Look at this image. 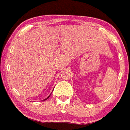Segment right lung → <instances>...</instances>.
<instances>
[{
  "instance_id": "add662e5",
  "label": "right lung",
  "mask_w": 130,
  "mask_h": 130,
  "mask_svg": "<svg viewBox=\"0 0 130 130\" xmlns=\"http://www.w3.org/2000/svg\"><path fill=\"white\" fill-rule=\"evenodd\" d=\"M50 95H51V93H50V95H49V96H48V97H47V98H45V99H44V100H43V101H45V100H47V99H48V98L49 97H50Z\"/></svg>"
}]
</instances>
